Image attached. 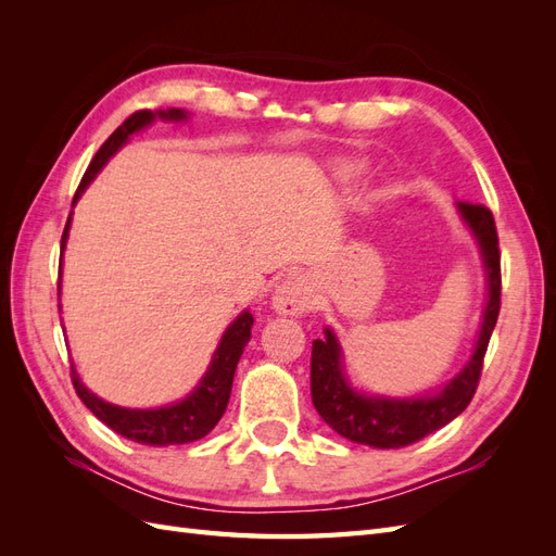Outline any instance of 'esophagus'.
<instances>
[{"label": "esophagus", "instance_id": "1", "mask_svg": "<svg viewBox=\"0 0 556 556\" xmlns=\"http://www.w3.org/2000/svg\"><path fill=\"white\" fill-rule=\"evenodd\" d=\"M313 306V285L304 276L282 280L274 292V308L280 315H304Z\"/></svg>", "mask_w": 556, "mask_h": 556}]
</instances>
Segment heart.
I'll return each mask as SVG.
<instances>
[{"label": "heart", "instance_id": "b5f03b06", "mask_svg": "<svg viewBox=\"0 0 556 556\" xmlns=\"http://www.w3.org/2000/svg\"><path fill=\"white\" fill-rule=\"evenodd\" d=\"M341 174H343V176H355V174H357V164L343 162V164H341Z\"/></svg>", "mask_w": 556, "mask_h": 556}]
</instances>
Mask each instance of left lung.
<instances>
[{"label":"left lung","mask_w":556,"mask_h":556,"mask_svg":"<svg viewBox=\"0 0 556 556\" xmlns=\"http://www.w3.org/2000/svg\"><path fill=\"white\" fill-rule=\"evenodd\" d=\"M457 211L466 227L473 231L480 245L486 271V306L482 313V327L473 357L452 378L443 392L417 399H387L366 396L355 392L343 376V355L331 329H325L323 341H313L311 355V396L319 417L343 439L378 450H396L422 441L425 435L439 431L454 417L462 415L473 399L486 345L496 327L501 311V252L498 233L492 211L482 204L459 201Z\"/></svg>","instance_id":"1"}]
</instances>
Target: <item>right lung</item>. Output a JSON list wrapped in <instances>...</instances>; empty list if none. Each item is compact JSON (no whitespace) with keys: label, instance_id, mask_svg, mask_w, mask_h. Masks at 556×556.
<instances>
[{"label":"right lung","instance_id":"right-lung-1","mask_svg":"<svg viewBox=\"0 0 556 556\" xmlns=\"http://www.w3.org/2000/svg\"><path fill=\"white\" fill-rule=\"evenodd\" d=\"M155 117H162V121H185L188 113L182 109H166V111H137L131 113L127 121L117 127L111 137L104 141V146L97 150V155L92 157L88 172L83 174L78 190L74 194V204L78 197L86 192L92 178L99 174V169L121 150L127 139L134 131H139L148 127ZM70 225H72V215L64 225L62 231V252L66 245V237H70ZM60 271H62V262H60ZM60 290V285H58ZM252 319L250 311H243L233 323L227 327L220 345H217L213 362L208 366L206 376L201 378V382L194 387V392L190 396H185L178 403H172V406L164 408H153V410H139V408H121L113 406V403H106L92 394L86 384L80 382L76 368L72 366V382L74 390L80 396V401L92 410L94 417L102 419L106 427H111L115 433L125 435V439L141 443V445H182V443H192L204 439V435L220 422V417L227 410L229 394H231V382H233V371H237V364L243 355V348L250 341V329H252Z\"/></svg>","mask_w":556,"mask_h":556}]
</instances>
